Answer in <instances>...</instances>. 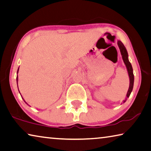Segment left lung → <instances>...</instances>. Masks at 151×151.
<instances>
[{
	"label": "left lung",
	"mask_w": 151,
	"mask_h": 151,
	"mask_svg": "<svg viewBox=\"0 0 151 151\" xmlns=\"http://www.w3.org/2000/svg\"><path fill=\"white\" fill-rule=\"evenodd\" d=\"M118 45L119 48V50H120V53L122 55V57L124 63V64H125L126 68H127L129 78H130V86H129L128 91L127 92V94H126V99L124 101V103L126 101L127 98L130 97V93L132 91L134 77L132 66V64H130V61H129V60H128V54L127 50H126L125 46H124V45L122 44V42L121 41H119V40H118Z\"/></svg>",
	"instance_id": "8db88e82"
}]
</instances>
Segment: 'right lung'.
Here are the masks:
<instances>
[{
    "instance_id": "obj_1",
    "label": "right lung",
    "mask_w": 151,
    "mask_h": 151,
    "mask_svg": "<svg viewBox=\"0 0 151 151\" xmlns=\"http://www.w3.org/2000/svg\"><path fill=\"white\" fill-rule=\"evenodd\" d=\"M18 71H19V68H18V70H17V73H18ZM17 87H18V76H17ZM24 101H25V100H24ZM26 104H27V103H26Z\"/></svg>"
}]
</instances>
